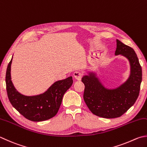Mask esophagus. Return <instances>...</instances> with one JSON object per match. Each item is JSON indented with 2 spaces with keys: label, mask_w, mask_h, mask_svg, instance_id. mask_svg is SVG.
<instances>
[{
  "label": "esophagus",
  "mask_w": 147,
  "mask_h": 147,
  "mask_svg": "<svg viewBox=\"0 0 147 147\" xmlns=\"http://www.w3.org/2000/svg\"><path fill=\"white\" fill-rule=\"evenodd\" d=\"M74 76L77 80H81L82 78V73L81 72V71H76V72H74Z\"/></svg>",
  "instance_id": "esophagus-1"
}]
</instances>
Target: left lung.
I'll list each match as a JSON object with an SVG mask.
<instances>
[{
	"label": "left lung",
	"mask_w": 147,
	"mask_h": 147,
	"mask_svg": "<svg viewBox=\"0 0 147 147\" xmlns=\"http://www.w3.org/2000/svg\"><path fill=\"white\" fill-rule=\"evenodd\" d=\"M115 56L127 58L130 75L126 81L115 88L105 87L96 71H88L82 77L85 86L84 100L93 114L105 118L121 117L134 104L139 96L142 70L134 49L117 40Z\"/></svg>",
	"instance_id": "left-lung-1"
}]
</instances>
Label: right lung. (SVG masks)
Returning a JSON list of instances; mask_svg holds the SVG:
<instances>
[{
	"instance_id": "obj_1",
	"label": "right lung",
	"mask_w": 147,
	"mask_h": 147,
	"mask_svg": "<svg viewBox=\"0 0 147 147\" xmlns=\"http://www.w3.org/2000/svg\"><path fill=\"white\" fill-rule=\"evenodd\" d=\"M12 60L13 57L8 64L5 75L7 96L12 106L30 121H41L54 117L61 104L63 95L72 85V77L56 81L43 93L24 95L17 91L11 81Z\"/></svg>"
}]
</instances>
